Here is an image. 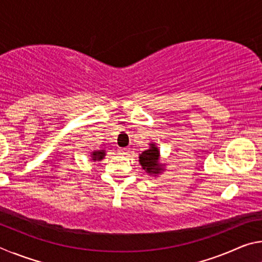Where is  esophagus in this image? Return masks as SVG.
Masks as SVG:
<instances>
[{"mask_svg":"<svg viewBox=\"0 0 262 262\" xmlns=\"http://www.w3.org/2000/svg\"><path fill=\"white\" fill-rule=\"evenodd\" d=\"M118 151H119V154H121V155H128V152H129V149H128V148H119Z\"/></svg>","mask_w":262,"mask_h":262,"instance_id":"34e87169","label":"esophagus"}]
</instances>
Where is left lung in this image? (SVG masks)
Here are the masks:
<instances>
[{"label": "left lung", "instance_id": "left-lung-1", "mask_svg": "<svg viewBox=\"0 0 262 262\" xmlns=\"http://www.w3.org/2000/svg\"><path fill=\"white\" fill-rule=\"evenodd\" d=\"M149 145V149L140 154L139 163L141 164L142 168L145 171V173L156 177L165 170L164 168L165 164L161 163V151H159L157 144L151 142Z\"/></svg>", "mask_w": 262, "mask_h": 262}]
</instances>
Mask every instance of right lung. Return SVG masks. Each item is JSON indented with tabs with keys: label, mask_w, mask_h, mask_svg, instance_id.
Masks as SVG:
<instances>
[{
	"label": "right lung",
	"mask_w": 262,
	"mask_h": 262,
	"mask_svg": "<svg viewBox=\"0 0 262 262\" xmlns=\"http://www.w3.org/2000/svg\"><path fill=\"white\" fill-rule=\"evenodd\" d=\"M106 156V151L103 150H94L90 154V157H91V161L97 162V161H101V159H104V157Z\"/></svg>",
	"instance_id": "right-lung-1"
}]
</instances>
